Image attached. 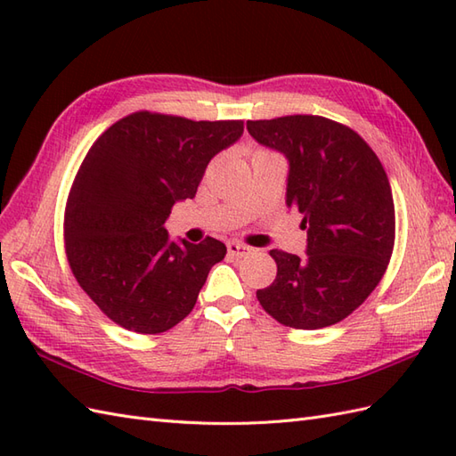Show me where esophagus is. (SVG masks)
<instances>
[{
  "mask_svg": "<svg viewBox=\"0 0 456 456\" xmlns=\"http://www.w3.org/2000/svg\"><path fill=\"white\" fill-rule=\"evenodd\" d=\"M227 250H229V255L231 256H245V255H248L250 253V248L247 247V245H243V243H239V240H229L227 243Z\"/></svg>",
  "mask_w": 456,
  "mask_h": 456,
  "instance_id": "1",
  "label": "esophagus"
}]
</instances>
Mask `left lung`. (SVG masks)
I'll use <instances>...</instances> for the list:
<instances>
[{
  "label": "left lung",
  "mask_w": 456,
  "mask_h": 456,
  "mask_svg": "<svg viewBox=\"0 0 456 456\" xmlns=\"http://www.w3.org/2000/svg\"><path fill=\"white\" fill-rule=\"evenodd\" d=\"M253 137L286 154V203L302 213L307 256L273 248L276 278L256 292L278 323L322 329L343 322L388 268L395 209L386 170L368 142L322 115L247 121Z\"/></svg>",
  "instance_id": "8db88e82"
}]
</instances>
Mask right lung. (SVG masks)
Wrapping results in <instances>:
<instances>
[{"mask_svg": "<svg viewBox=\"0 0 456 456\" xmlns=\"http://www.w3.org/2000/svg\"><path fill=\"white\" fill-rule=\"evenodd\" d=\"M243 134V121H191L134 111L82 160L64 209V248L76 282L113 323L157 335L196 305L227 247L206 237L170 243L164 221L196 196L209 160Z\"/></svg>", "mask_w": 456, "mask_h": 456, "instance_id": "1", "label": "right lung"}]
</instances>
